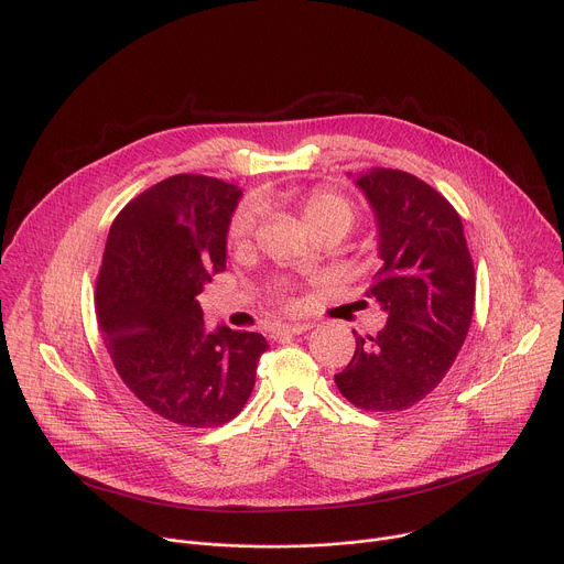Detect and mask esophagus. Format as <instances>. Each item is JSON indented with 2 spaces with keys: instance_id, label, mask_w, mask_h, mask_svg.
Masks as SVG:
<instances>
[{
  "instance_id": "obj_1",
  "label": "esophagus",
  "mask_w": 564,
  "mask_h": 564,
  "mask_svg": "<svg viewBox=\"0 0 564 564\" xmlns=\"http://www.w3.org/2000/svg\"><path fill=\"white\" fill-rule=\"evenodd\" d=\"M314 328V324H310V321H294V324H283V326H279L276 330H272V337H279V335H303V333H307V330H312Z\"/></svg>"
}]
</instances>
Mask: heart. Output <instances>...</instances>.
<instances>
[{"label":"heart","mask_w":564,"mask_h":564,"mask_svg":"<svg viewBox=\"0 0 564 564\" xmlns=\"http://www.w3.org/2000/svg\"><path fill=\"white\" fill-rule=\"evenodd\" d=\"M303 218L307 223V227L316 234L321 231H337L341 234V238L352 229L355 220H357V207L350 203V198H346L344 194L335 192V189H312L305 198H303ZM263 207L257 198H246L240 203L227 225V240L231 246H246L248 240L254 236V229L261 220ZM290 292V283L288 281H276L272 285V296L276 301H283Z\"/></svg>","instance_id":"heart-1"}]
</instances>
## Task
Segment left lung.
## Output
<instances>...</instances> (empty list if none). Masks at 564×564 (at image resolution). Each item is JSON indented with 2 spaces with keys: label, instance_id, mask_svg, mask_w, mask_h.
<instances>
[{
  "label": "left lung",
  "instance_id": "obj_1",
  "mask_svg": "<svg viewBox=\"0 0 564 564\" xmlns=\"http://www.w3.org/2000/svg\"><path fill=\"white\" fill-rule=\"evenodd\" d=\"M355 185L379 231L381 268L368 296L388 321L375 337L355 333V355L335 383L357 409L404 411L453 366L470 326L475 270L459 214L431 185L383 167L359 174Z\"/></svg>",
  "mask_w": 564,
  "mask_h": 564
}]
</instances>
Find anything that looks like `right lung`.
<instances>
[{"label":"right lung","mask_w":564,"mask_h":564,"mask_svg":"<svg viewBox=\"0 0 564 564\" xmlns=\"http://www.w3.org/2000/svg\"><path fill=\"white\" fill-rule=\"evenodd\" d=\"M236 185L178 174L113 220L96 283L98 326L127 388L155 415L189 429L234 420L268 350L259 333L205 328L198 294L225 270Z\"/></svg>","instance_id":"right-lung-1"}]
</instances>
